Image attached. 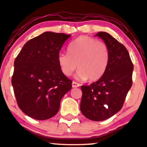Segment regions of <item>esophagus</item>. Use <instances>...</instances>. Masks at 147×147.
I'll return each mask as SVG.
<instances>
[{"label":"esophagus","mask_w":147,"mask_h":147,"mask_svg":"<svg viewBox=\"0 0 147 147\" xmlns=\"http://www.w3.org/2000/svg\"><path fill=\"white\" fill-rule=\"evenodd\" d=\"M80 86V84L78 83V82H76L75 81H73V83H72V86H73V88H76V87H78V86Z\"/></svg>","instance_id":"esophagus-1"}]
</instances>
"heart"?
Masks as SVG:
<instances>
[{
  "label": "heart",
  "mask_w": 147,
  "mask_h": 147,
  "mask_svg": "<svg viewBox=\"0 0 147 147\" xmlns=\"http://www.w3.org/2000/svg\"><path fill=\"white\" fill-rule=\"evenodd\" d=\"M110 51L103 41L88 36H80L68 47V54L60 53L58 62L61 71L70 76L78 71L76 77L95 81L102 76L109 65Z\"/></svg>",
  "instance_id": "obj_1"
}]
</instances>
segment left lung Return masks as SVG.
<instances>
[{"label":"left lung","mask_w":147,"mask_h":147,"mask_svg":"<svg viewBox=\"0 0 147 147\" xmlns=\"http://www.w3.org/2000/svg\"><path fill=\"white\" fill-rule=\"evenodd\" d=\"M98 36L108 45L109 65L101 78L88 86H81L82 96L80 109L87 119L101 121L112 117L122 109L131 88L133 65L123 44L106 32Z\"/></svg>","instance_id":"8db88e82"}]
</instances>
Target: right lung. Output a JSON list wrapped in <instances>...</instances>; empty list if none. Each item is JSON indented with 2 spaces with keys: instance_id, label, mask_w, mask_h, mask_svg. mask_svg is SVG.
Wrapping results in <instances>:
<instances>
[{
  "instance_id": "right-lung-1",
  "label": "right lung",
  "mask_w": 147,
  "mask_h": 147,
  "mask_svg": "<svg viewBox=\"0 0 147 147\" xmlns=\"http://www.w3.org/2000/svg\"><path fill=\"white\" fill-rule=\"evenodd\" d=\"M71 35L45 32L25 43L14 60L12 84L20 110L42 121L55 116L72 80L61 71L60 51Z\"/></svg>"
}]
</instances>
